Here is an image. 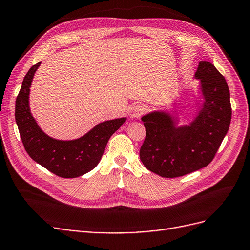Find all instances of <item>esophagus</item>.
<instances>
[{"label":"esophagus","mask_w":250,"mask_h":250,"mask_svg":"<svg viewBox=\"0 0 250 250\" xmlns=\"http://www.w3.org/2000/svg\"><path fill=\"white\" fill-rule=\"evenodd\" d=\"M144 113V107L141 104H133L132 106H130L128 111L129 117L132 119H137L142 116V114Z\"/></svg>","instance_id":"esophagus-1"}]
</instances>
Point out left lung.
Instances as JSON below:
<instances>
[{
  "instance_id": "left-lung-1",
  "label": "left lung",
  "mask_w": 250,
  "mask_h": 250,
  "mask_svg": "<svg viewBox=\"0 0 250 250\" xmlns=\"http://www.w3.org/2000/svg\"><path fill=\"white\" fill-rule=\"evenodd\" d=\"M203 103L188 125L167 111H155L142 120L146 138L139 151L143 164L162 177H178L210 163L226 136L232 118L229 90L225 77L208 62H199Z\"/></svg>"
}]
</instances>
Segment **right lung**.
Segmentation results:
<instances>
[{
	"mask_svg": "<svg viewBox=\"0 0 250 250\" xmlns=\"http://www.w3.org/2000/svg\"><path fill=\"white\" fill-rule=\"evenodd\" d=\"M41 62L28 69L15 103V120L26 153L34 161L61 177L74 178L89 171L101 161L106 144L126 118L97 124L82 137L59 141L48 136L37 124L29 108V91Z\"/></svg>",
	"mask_w": 250,
	"mask_h": 250,
	"instance_id": "1",
	"label": "right lung"
}]
</instances>
